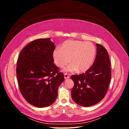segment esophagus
<instances>
[{"mask_svg": "<svg viewBox=\"0 0 129 129\" xmlns=\"http://www.w3.org/2000/svg\"><path fill=\"white\" fill-rule=\"evenodd\" d=\"M69 75L68 74V73H65L64 74V78H65V79H68V78H69Z\"/></svg>", "mask_w": 129, "mask_h": 129, "instance_id": "obj_1", "label": "esophagus"}]
</instances>
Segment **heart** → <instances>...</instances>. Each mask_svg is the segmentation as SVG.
Returning a JSON list of instances; mask_svg holds the SVG:
<instances>
[{
	"label": "heart",
	"mask_w": 129,
	"mask_h": 129,
	"mask_svg": "<svg viewBox=\"0 0 129 129\" xmlns=\"http://www.w3.org/2000/svg\"><path fill=\"white\" fill-rule=\"evenodd\" d=\"M96 48L91 42L69 40L63 43L60 49H55L52 52L54 64L63 68L70 61L71 64L66 67L65 71L80 73L88 70L92 65L96 55Z\"/></svg>",
	"instance_id": "b5f03b06"
}]
</instances>
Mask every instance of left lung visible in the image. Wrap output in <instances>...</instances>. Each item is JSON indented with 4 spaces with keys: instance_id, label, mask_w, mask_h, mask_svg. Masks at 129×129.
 <instances>
[{
    "instance_id": "8db88e82",
    "label": "left lung",
    "mask_w": 129,
    "mask_h": 129,
    "mask_svg": "<svg viewBox=\"0 0 129 129\" xmlns=\"http://www.w3.org/2000/svg\"><path fill=\"white\" fill-rule=\"evenodd\" d=\"M96 46V56L93 65L83 74L71 76L74 82L71 90L72 99L83 107L93 106L104 99L111 78L108 51L98 43Z\"/></svg>"
}]
</instances>
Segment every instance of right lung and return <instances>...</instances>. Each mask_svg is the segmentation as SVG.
I'll return each instance as SVG.
<instances>
[{"label":"right lung","instance_id":"1","mask_svg":"<svg viewBox=\"0 0 129 129\" xmlns=\"http://www.w3.org/2000/svg\"><path fill=\"white\" fill-rule=\"evenodd\" d=\"M55 47L50 38L37 39L23 48L18 59L16 74L20 92L36 107L51 105L64 81V75L53 64Z\"/></svg>","mask_w":129,"mask_h":129}]
</instances>
